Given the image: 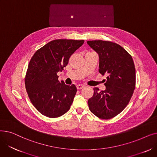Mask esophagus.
Returning a JSON list of instances; mask_svg holds the SVG:
<instances>
[{"label": "esophagus", "instance_id": "34e87169", "mask_svg": "<svg viewBox=\"0 0 157 157\" xmlns=\"http://www.w3.org/2000/svg\"><path fill=\"white\" fill-rule=\"evenodd\" d=\"M76 87H77V88H78V90H81V89H82L83 88H84L85 86L83 85H78L76 86Z\"/></svg>", "mask_w": 157, "mask_h": 157}]
</instances>
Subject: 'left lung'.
<instances>
[{
  "mask_svg": "<svg viewBox=\"0 0 157 157\" xmlns=\"http://www.w3.org/2000/svg\"><path fill=\"white\" fill-rule=\"evenodd\" d=\"M87 44L99 56V72L107 75L105 90L89 98V109L98 118L108 120L125 109L136 85V69L131 55L119 44L102 40H88Z\"/></svg>",
  "mask_w": 157,
  "mask_h": 157,
  "instance_id": "left-lung-1",
  "label": "left lung"
}]
</instances>
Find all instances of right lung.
<instances>
[{
    "label": "right lung",
    "instance_id": "obj_1",
    "mask_svg": "<svg viewBox=\"0 0 157 157\" xmlns=\"http://www.w3.org/2000/svg\"><path fill=\"white\" fill-rule=\"evenodd\" d=\"M84 42L54 40L38 49L32 57L25 77L26 90L32 104L44 116L59 117L71 108L76 86L59 81L56 74L62 71L70 56Z\"/></svg>",
    "mask_w": 157,
    "mask_h": 157
}]
</instances>
